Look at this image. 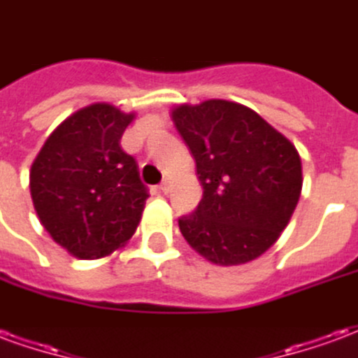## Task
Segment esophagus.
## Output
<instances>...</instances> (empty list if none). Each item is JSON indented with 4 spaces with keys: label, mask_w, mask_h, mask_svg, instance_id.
I'll return each mask as SVG.
<instances>
[{
    "label": "esophagus",
    "mask_w": 358,
    "mask_h": 358,
    "mask_svg": "<svg viewBox=\"0 0 358 358\" xmlns=\"http://www.w3.org/2000/svg\"><path fill=\"white\" fill-rule=\"evenodd\" d=\"M159 189H161L163 194H169V192H171V178H164L163 184L159 186Z\"/></svg>",
    "instance_id": "esophagus-1"
}]
</instances>
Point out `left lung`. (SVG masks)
<instances>
[{"label":"left lung","instance_id":"left-lung-1","mask_svg":"<svg viewBox=\"0 0 358 358\" xmlns=\"http://www.w3.org/2000/svg\"><path fill=\"white\" fill-rule=\"evenodd\" d=\"M195 159L203 197L180 232L209 263L238 266L268 251L301 197L303 169L292 141L255 110L226 99L172 107Z\"/></svg>","mask_w":358,"mask_h":358}]
</instances>
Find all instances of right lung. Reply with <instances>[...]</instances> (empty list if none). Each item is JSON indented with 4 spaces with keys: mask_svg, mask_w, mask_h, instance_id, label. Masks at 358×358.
I'll return each mask as SVG.
<instances>
[{
    "mask_svg": "<svg viewBox=\"0 0 358 358\" xmlns=\"http://www.w3.org/2000/svg\"><path fill=\"white\" fill-rule=\"evenodd\" d=\"M134 118L110 103L82 107L50 134L32 163L36 215L76 259L109 257L140 224L148 189L134 157L120 149Z\"/></svg>",
    "mask_w": 358,
    "mask_h": 358,
    "instance_id": "add662e5",
    "label": "right lung"
}]
</instances>
